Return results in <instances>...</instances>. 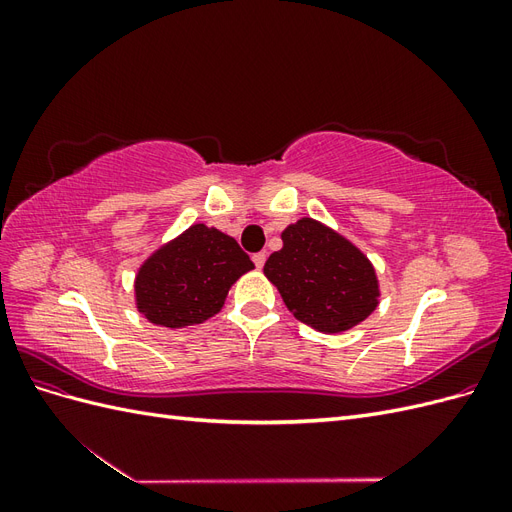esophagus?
<instances>
[{"instance_id": "1", "label": "esophagus", "mask_w": 512, "mask_h": 512, "mask_svg": "<svg viewBox=\"0 0 512 512\" xmlns=\"http://www.w3.org/2000/svg\"><path fill=\"white\" fill-rule=\"evenodd\" d=\"M252 260H254V265H256V269H262V267H265V260H267V254H265V252H258V254H254V256H252Z\"/></svg>"}]
</instances>
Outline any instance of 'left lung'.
I'll return each instance as SVG.
<instances>
[{
    "mask_svg": "<svg viewBox=\"0 0 512 512\" xmlns=\"http://www.w3.org/2000/svg\"><path fill=\"white\" fill-rule=\"evenodd\" d=\"M284 247L265 262L292 316L322 333H342L378 307L374 265L339 232L301 218L282 232Z\"/></svg>",
    "mask_w": 512,
    "mask_h": 512,
    "instance_id": "obj_1",
    "label": "left lung"
}]
</instances>
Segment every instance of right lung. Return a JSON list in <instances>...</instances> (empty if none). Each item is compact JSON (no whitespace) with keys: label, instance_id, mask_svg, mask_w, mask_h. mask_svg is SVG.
Returning <instances> with one entry per match:
<instances>
[{"label":"right lung","instance_id":"right-lung-1","mask_svg":"<svg viewBox=\"0 0 512 512\" xmlns=\"http://www.w3.org/2000/svg\"><path fill=\"white\" fill-rule=\"evenodd\" d=\"M252 269L254 262L235 239L218 228L194 224L138 269L136 307L160 327H192L218 314L228 288Z\"/></svg>","mask_w":512,"mask_h":512}]
</instances>
